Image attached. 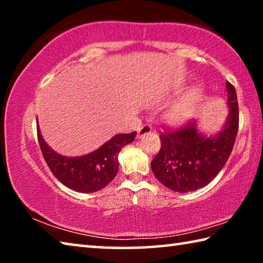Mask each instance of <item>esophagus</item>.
I'll return each mask as SVG.
<instances>
[{
	"label": "esophagus",
	"mask_w": 263,
	"mask_h": 263,
	"mask_svg": "<svg viewBox=\"0 0 263 263\" xmlns=\"http://www.w3.org/2000/svg\"><path fill=\"white\" fill-rule=\"evenodd\" d=\"M151 132H152V126H151L149 124H145V125H142L139 130H138L137 137L141 138L146 135H148V133H151Z\"/></svg>",
	"instance_id": "esophagus-1"
}]
</instances>
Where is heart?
<instances>
[{"mask_svg":"<svg viewBox=\"0 0 263 263\" xmlns=\"http://www.w3.org/2000/svg\"><path fill=\"white\" fill-rule=\"evenodd\" d=\"M199 100V91L191 90L188 95L182 97L168 110L167 118L173 124H180L188 119L194 112V109Z\"/></svg>","mask_w":263,"mask_h":263,"instance_id":"obj_1","label":"heart"}]
</instances>
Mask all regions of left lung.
I'll list each match as a JSON object with an SVG mask.
<instances>
[{"instance_id": "1", "label": "left lung", "mask_w": 263, "mask_h": 263, "mask_svg": "<svg viewBox=\"0 0 263 263\" xmlns=\"http://www.w3.org/2000/svg\"><path fill=\"white\" fill-rule=\"evenodd\" d=\"M226 89L230 114L217 136L208 138L201 135L195 122L160 133L161 148L151 167L164 186L177 193L195 191L210 183L225 166L239 128L237 92L229 81Z\"/></svg>"}]
</instances>
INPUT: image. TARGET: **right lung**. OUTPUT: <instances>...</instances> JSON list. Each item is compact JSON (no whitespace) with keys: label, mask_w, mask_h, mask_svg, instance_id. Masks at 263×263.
Segmentation results:
<instances>
[{"label":"right lung","mask_w":263,"mask_h":263,"mask_svg":"<svg viewBox=\"0 0 263 263\" xmlns=\"http://www.w3.org/2000/svg\"><path fill=\"white\" fill-rule=\"evenodd\" d=\"M137 132L116 135L99 149L80 158H67L52 151L37 127L43 157L48 168L62 184L78 193H95L115 179L118 172V153L135 140Z\"/></svg>","instance_id":"add662e5"}]
</instances>
